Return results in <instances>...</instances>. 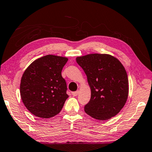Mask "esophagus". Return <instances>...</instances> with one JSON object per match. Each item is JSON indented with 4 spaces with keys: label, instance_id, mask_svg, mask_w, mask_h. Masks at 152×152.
<instances>
[{
    "label": "esophagus",
    "instance_id": "esophagus-1",
    "mask_svg": "<svg viewBox=\"0 0 152 152\" xmlns=\"http://www.w3.org/2000/svg\"><path fill=\"white\" fill-rule=\"evenodd\" d=\"M78 93H79V91H74V92L72 93V95L73 96H77L78 95Z\"/></svg>",
    "mask_w": 152,
    "mask_h": 152
}]
</instances>
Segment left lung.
<instances>
[{
  "mask_svg": "<svg viewBox=\"0 0 152 152\" xmlns=\"http://www.w3.org/2000/svg\"><path fill=\"white\" fill-rule=\"evenodd\" d=\"M87 76L91 99L85 112L99 120L115 116L124 106L129 95V80L123 65L108 54L93 53L76 57Z\"/></svg>",
  "mask_w": 152,
  "mask_h": 152,
  "instance_id": "1",
  "label": "left lung"
}]
</instances>
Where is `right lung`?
<instances>
[{"label":"right lung","instance_id":"1","mask_svg":"<svg viewBox=\"0 0 152 152\" xmlns=\"http://www.w3.org/2000/svg\"><path fill=\"white\" fill-rule=\"evenodd\" d=\"M68 59L47 55L34 61L23 72L20 95L24 105L36 116L49 118L61 112L68 97L61 70Z\"/></svg>","mask_w":152,"mask_h":152}]
</instances>
